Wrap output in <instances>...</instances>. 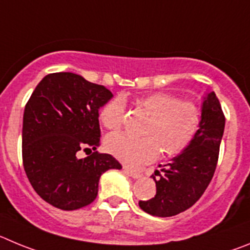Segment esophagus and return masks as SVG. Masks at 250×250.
Instances as JSON below:
<instances>
[{
  "label": "esophagus",
  "instance_id": "34e87169",
  "mask_svg": "<svg viewBox=\"0 0 250 250\" xmlns=\"http://www.w3.org/2000/svg\"><path fill=\"white\" fill-rule=\"evenodd\" d=\"M123 169H125V172L127 173V174L129 175V177H132V178L137 179V178H139V177H141V173L137 172V170L130 169V168H128V167H125V168H123Z\"/></svg>",
  "mask_w": 250,
  "mask_h": 250
}]
</instances>
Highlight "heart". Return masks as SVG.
<instances>
[{
  "label": "heart",
  "instance_id": "heart-1",
  "mask_svg": "<svg viewBox=\"0 0 250 250\" xmlns=\"http://www.w3.org/2000/svg\"><path fill=\"white\" fill-rule=\"evenodd\" d=\"M137 104L150 116L145 129L146 137L136 138L125 133H114L104 141L105 150L123 163H146L156 158L161 150L166 156H177L192 145L201 130L202 112L189 101L156 92L139 97ZM123 114L122 98H114L101 109V122L108 129H120Z\"/></svg>",
  "mask_w": 250,
  "mask_h": 250
}]
</instances>
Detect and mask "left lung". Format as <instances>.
Here are the masks:
<instances>
[{
    "mask_svg": "<svg viewBox=\"0 0 250 250\" xmlns=\"http://www.w3.org/2000/svg\"><path fill=\"white\" fill-rule=\"evenodd\" d=\"M201 112L202 127L192 145L164 164L162 173L154 170L150 175L156 182V195L139 202L141 209L148 214L172 217L184 212L202 197L212 181L226 125L214 92H207Z\"/></svg>",
    "mask_w": 250,
    "mask_h": 250,
    "instance_id": "8db88e82",
    "label": "left lung"
}]
</instances>
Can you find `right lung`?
I'll list each match as a JSON object with an SVG mask.
<instances>
[{
	"instance_id": "1",
	"label": "right lung",
	"mask_w": 250,
	"mask_h": 250,
	"mask_svg": "<svg viewBox=\"0 0 250 250\" xmlns=\"http://www.w3.org/2000/svg\"><path fill=\"white\" fill-rule=\"evenodd\" d=\"M105 87L71 72L51 73L37 84L24 107L22 159L40 197L62 210L91 204L101 175L122 166L107 153L78 158L100 146V108L112 100Z\"/></svg>"
}]
</instances>
